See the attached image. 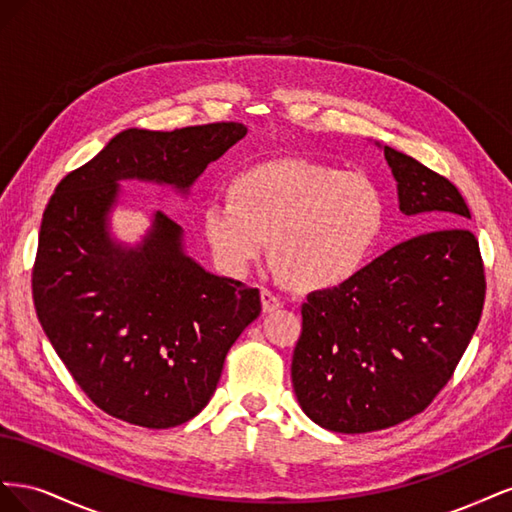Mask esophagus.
<instances>
[{
  "instance_id": "esophagus-1",
  "label": "esophagus",
  "mask_w": 512,
  "mask_h": 512,
  "mask_svg": "<svg viewBox=\"0 0 512 512\" xmlns=\"http://www.w3.org/2000/svg\"><path fill=\"white\" fill-rule=\"evenodd\" d=\"M260 299H262V309H265V312H275L277 307H282L280 297H277V294L271 292L269 288L260 290Z\"/></svg>"
}]
</instances>
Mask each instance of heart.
<instances>
[{"mask_svg":"<svg viewBox=\"0 0 512 512\" xmlns=\"http://www.w3.org/2000/svg\"><path fill=\"white\" fill-rule=\"evenodd\" d=\"M232 196L203 211L215 260L243 275L269 252L288 280L307 290L333 288L363 269L384 224V196L356 170L312 160L256 164L232 179Z\"/></svg>","mask_w":512,"mask_h":512,"instance_id":"1","label":"heart"}]
</instances>
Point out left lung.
<instances>
[{
    "mask_svg": "<svg viewBox=\"0 0 512 512\" xmlns=\"http://www.w3.org/2000/svg\"><path fill=\"white\" fill-rule=\"evenodd\" d=\"M399 209L463 224L455 185L384 147ZM485 265L468 228L446 226L391 247L342 286L312 292L292 354L303 412L337 433H367L423 412L453 378L485 303Z\"/></svg>",
    "mask_w": 512,
    "mask_h": 512,
    "instance_id": "1",
    "label": "left lung"
}]
</instances>
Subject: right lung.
<instances>
[{
	"instance_id": "right-lung-1",
	"label": "right lung",
	"mask_w": 512,
	"mask_h": 512,
	"mask_svg": "<svg viewBox=\"0 0 512 512\" xmlns=\"http://www.w3.org/2000/svg\"><path fill=\"white\" fill-rule=\"evenodd\" d=\"M245 132L235 121L126 130L61 179L44 209L32 271L38 320L81 391L119 421L149 429L188 423L262 305L258 288L185 256L181 228L160 211L143 245L113 241L117 181L185 192Z\"/></svg>"
}]
</instances>
